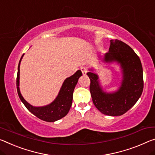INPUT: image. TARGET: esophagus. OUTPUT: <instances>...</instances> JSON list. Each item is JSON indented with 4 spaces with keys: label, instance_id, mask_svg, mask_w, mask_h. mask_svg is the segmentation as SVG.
I'll list each match as a JSON object with an SVG mask.
<instances>
[{
    "label": "esophagus",
    "instance_id": "esophagus-1",
    "mask_svg": "<svg viewBox=\"0 0 155 155\" xmlns=\"http://www.w3.org/2000/svg\"><path fill=\"white\" fill-rule=\"evenodd\" d=\"M81 70L83 74H85L87 73V68H85V67H81Z\"/></svg>",
    "mask_w": 155,
    "mask_h": 155
}]
</instances>
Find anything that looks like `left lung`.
Wrapping results in <instances>:
<instances>
[{
	"label": "left lung",
	"instance_id": "1",
	"mask_svg": "<svg viewBox=\"0 0 155 155\" xmlns=\"http://www.w3.org/2000/svg\"><path fill=\"white\" fill-rule=\"evenodd\" d=\"M105 62L117 61L123 70V81L116 92L105 93L101 88L98 76L87 72L90 79V91L93 104L104 114L120 116L136 104L143 90V68L140 58L134 50L121 41H110L109 51L105 54Z\"/></svg>",
	"mask_w": 155,
	"mask_h": 155
}]
</instances>
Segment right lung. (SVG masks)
<instances>
[{
	"mask_svg": "<svg viewBox=\"0 0 155 155\" xmlns=\"http://www.w3.org/2000/svg\"><path fill=\"white\" fill-rule=\"evenodd\" d=\"M23 56H21L18 66V72L16 77V86L18 97L29 112L36 117L43 121L54 122L64 117L70 110L72 104L73 92L76 85L77 84L78 78L82 75L81 70H78L74 74L67 78L61 88L58 97L50 105L43 107H34L29 104L23 99L19 90V73H20V63Z\"/></svg>",
	"mask_w": 155,
	"mask_h": 155,
	"instance_id": "obj_1",
	"label": "right lung"
}]
</instances>
